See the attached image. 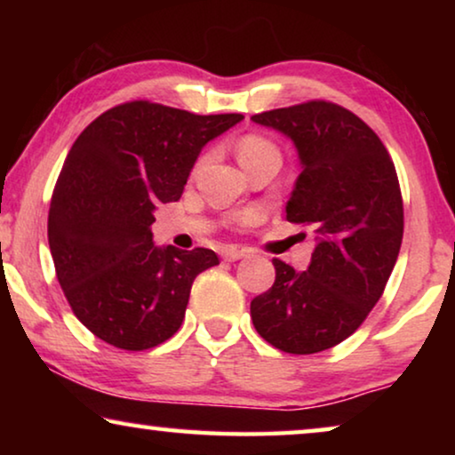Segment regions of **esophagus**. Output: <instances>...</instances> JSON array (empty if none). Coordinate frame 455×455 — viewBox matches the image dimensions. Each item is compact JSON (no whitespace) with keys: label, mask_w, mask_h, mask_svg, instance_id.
Returning <instances> with one entry per match:
<instances>
[{"label":"esophagus","mask_w":455,"mask_h":455,"mask_svg":"<svg viewBox=\"0 0 455 455\" xmlns=\"http://www.w3.org/2000/svg\"><path fill=\"white\" fill-rule=\"evenodd\" d=\"M246 254H248L246 248L229 246V248H226V251H223V259H226V260H240V259H244Z\"/></svg>","instance_id":"34e87169"}]
</instances>
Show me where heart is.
Listing matches in <instances>:
<instances>
[{
    "label": "heart",
    "instance_id": "b5f03b06",
    "mask_svg": "<svg viewBox=\"0 0 455 455\" xmlns=\"http://www.w3.org/2000/svg\"><path fill=\"white\" fill-rule=\"evenodd\" d=\"M269 155H279V151L271 140L263 139V136L248 134L238 142V159L242 167L260 157H269Z\"/></svg>",
    "mask_w": 455,
    "mask_h": 455
}]
</instances>
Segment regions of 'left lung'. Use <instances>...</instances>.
<instances>
[{
  "mask_svg": "<svg viewBox=\"0 0 455 455\" xmlns=\"http://www.w3.org/2000/svg\"><path fill=\"white\" fill-rule=\"evenodd\" d=\"M294 142L302 172L285 217L310 226L307 271L273 259L275 282L251 302L259 335L288 354H315L356 331L381 298L403 235L400 182L379 136L335 103L252 116Z\"/></svg>",
  "mask_w": 455,
  "mask_h": 455,
  "instance_id": "obj_1",
  "label": "left lung"
}]
</instances>
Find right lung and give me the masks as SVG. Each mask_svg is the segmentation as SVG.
I'll return each mask as SVG.
<instances>
[{"label":"right lung","mask_w":455,"mask_h":455,"mask_svg":"<svg viewBox=\"0 0 455 455\" xmlns=\"http://www.w3.org/2000/svg\"><path fill=\"white\" fill-rule=\"evenodd\" d=\"M242 120L132 101L99 116L72 145L47 235L61 290L99 339L139 352L182 325L192 282L220 259L209 248L155 244L153 213L182 196L203 147Z\"/></svg>","instance_id":"add662e5"}]
</instances>
